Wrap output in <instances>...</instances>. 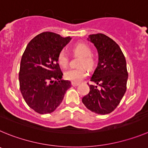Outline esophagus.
Here are the masks:
<instances>
[{
	"instance_id": "34e87169",
	"label": "esophagus",
	"mask_w": 148,
	"mask_h": 148,
	"mask_svg": "<svg viewBox=\"0 0 148 148\" xmlns=\"http://www.w3.org/2000/svg\"><path fill=\"white\" fill-rule=\"evenodd\" d=\"M71 85H72L73 86H77L78 85H79V83H78V82H71Z\"/></svg>"
}]
</instances>
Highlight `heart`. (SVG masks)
<instances>
[{
  "label": "heart",
  "mask_w": 148,
  "mask_h": 148,
  "mask_svg": "<svg viewBox=\"0 0 148 148\" xmlns=\"http://www.w3.org/2000/svg\"><path fill=\"white\" fill-rule=\"evenodd\" d=\"M74 54L81 56L79 61V66L80 67L77 69H71L66 71L64 77L68 80L72 82H79L87 76L88 71L92 70L96 65V60L94 56L91 54V49L86 42H77L72 47ZM58 64L62 68H66L69 66V58L65 50H61L58 55Z\"/></svg>",
  "instance_id": "heart-1"
}]
</instances>
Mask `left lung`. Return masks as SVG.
<instances>
[{"mask_svg": "<svg viewBox=\"0 0 148 148\" xmlns=\"http://www.w3.org/2000/svg\"><path fill=\"white\" fill-rule=\"evenodd\" d=\"M88 40L97 48L99 61L90 78L97 86L89 85L90 91L82 102L92 112L110 114L119 105L127 89L125 58L119 45L106 34H90Z\"/></svg>", "mask_w": 148, "mask_h": 148, "instance_id": "obj_1", "label": "left lung"}]
</instances>
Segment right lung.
Returning <instances> with one entry per match:
<instances>
[{"label":"right lung","mask_w":148,"mask_h":148,"mask_svg":"<svg viewBox=\"0 0 148 148\" xmlns=\"http://www.w3.org/2000/svg\"><path fill=\"white\" fill-rule=\"evenodd\" d=\"M71 38L50 32L34 37L23 54L20 89L26 104L40 114H50L60 105L71 82L62 79L58 55Z\"/></svg>","instance_id":"obj_1"}]
</instances>
